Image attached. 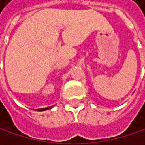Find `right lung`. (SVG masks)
<instances>
[{
	"mask_svg": "<svg viewBox=\"0 0 145 145\" xmlns=\"http://www.w3.org/2000/svg\"><path fill=\"white\" fill-rule=\"evenodd\" d=\"M53 106H49V107H46V108H41V109H37V111L39 112H43V111H46V110H49V109H51Z\"/></svg>",
	"mask_w": 145,
	"mask_h": 145,
	"instance_id": "right-lung-1",
	"label": "right lung"
}]
</instances>
